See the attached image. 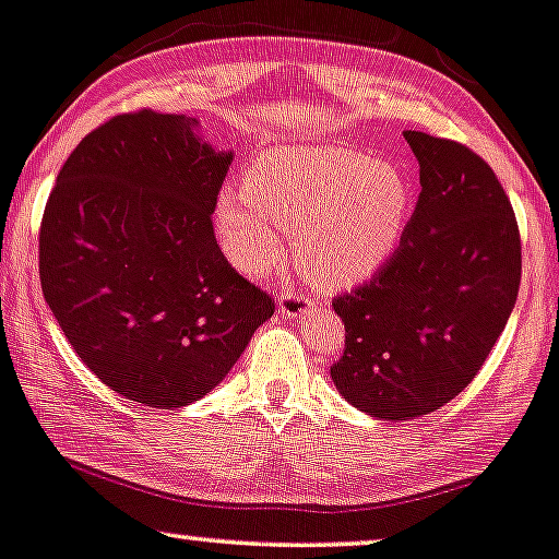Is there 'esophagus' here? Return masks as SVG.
Returning <instances> with one entry per match:
<instances>
[{"label":"esophagus","instance_id":"esophagus-1","mask_svg":"<svg viewBox=\"0 0 559 559\" xmlns=\"http://www.w3.org/2000/svg\"><path fill=\"white\" fill-rule=\"evenodd\" d=\"M311 309V299L309 296H301L299 292H284L278 299V311L288 319L304 317Z\"/></svg>","mask_w":559,"mask_h":559}]
</instances>
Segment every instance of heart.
Segmentation results:
<instances>
[{"instance_id": "obj_1", "label": "heart", "mask_w": 559, "mask_h": 559, "mask_svg": "<svg viewBox=\"0 0 559 559\" xmlns=\"http://www.w3.org/2000/svg\"><path fill=\"white\" fill-rule=\"evenodd\" d=\"M412 212V186L391 160L340 145L267 147L242 189L219 191L214 237L237 271H271L296 227V255L311 278L347 288L373 278L396 252Z\"/></svg>"}]
</instances>
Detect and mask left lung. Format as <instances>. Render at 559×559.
I'll use <instances>...</instances> for the list:
<instances>
[{
    "label": "left lung",
    "mask_w": 559,
    "mask_h": 559,
    "mask_svg": "<svg viewBox=\"0 0 559 559\" xmlns=\"http://www.w3.org/2000/svg\"><path fill=\"white\" fill-rule=\"evenodd\" d=\"M421 193L396 252L332 301L345 353L330 368L355 408L429 414L478 376L516 304L522 237L501 181L471 147L406 130Z\"/></svg>",
    "instance_id": "1"
}]
</instances>
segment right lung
I'll return each mask as SVG.
<instances>
[{
    "mask_svg": "<svg viewBox=\"0 0 559 559\" xmlns=\"http://www.w3.org/2000/svg\"><path fill=\"white\" fill-rule=\"evenodd\" d=\"M197 128L153 109L111 117L63 163L40 225L43 296L66 340L153 408L204 399L275 309L222 255L212 212L233 151Z\"/></svg>",
    "mask_w": 559,
    "mask_h": 559,
    "instance_id": "obj_1",
    "label": "right lung"
}]
</instances>
